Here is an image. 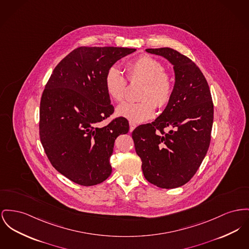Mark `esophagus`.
<instances>
[{
    "instance_id": "obj_1",
    "label": "esophagus",
    "mask_w": 249,
    "mask_h": 249,
    "mask_svg": "<svg viewBox=\"0 0 249 249\" xmlns=\"http://www.w3.org/2000/svg\"><path fill=\"white\" fill-rule=\"evenodd\" d=\"M130 132H132L134 129H135V127H136V124L134 123V122H132V121H130Z\"/></svg>"
}]
</instances>
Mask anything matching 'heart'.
I'll list each match as a JSON object with an SVG mask.
<instances>
[{
	"instance_id": "b5f03b06",
	"label": "heart",
	"mask_w": 249,
	"mask_h": 249,
	"mask_svg": "<svg viewBox=\"0 0 249 249\" xmlns=\"http://www.w3.org/2000/svg\"><path fill=\"white\" fill-rule=\"evenodd\" d=\"M127 78L130 82L144 83L138 98L139 102L126 103L117 107L118 116L133 122H143L153 117L155 109L166 107L174 94V79L164 71L159 60L143 54L127 65ZM104 88L108 96L115 102L121 103L126 98L127 79L116 68L111 67L104 76Z\"/></svg>"
}]
</instances>
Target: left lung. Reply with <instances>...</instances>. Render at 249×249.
<instances>
[{
	"instance_id": "left-lung-1",
	"label": "left lung",
	"mask_w": 249,
	"mask_h": 249,
	"mask_svg": "<svg viewBox=\"0 0 249 249\" xmlns=\"http://www.w3.org/2000/svg\"><path fill=\"white\" fill-rule=\"evenodd\" d=\"M174 67L172 100L153 122L132 136L146 180L165 189L187 183L199 168L211 142L213 103L207 80L187 56L170 48L146 49ZM169 127V132L164 129Z\"/></svg>"
}]
</instances>
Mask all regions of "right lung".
Masks as SVG:
<instances>
[{
    "instance_id": "right-lung-1",
    "label": "right lung",
    "mask_w": 249,
    "mask_h": 249,
    "mask_svg": "<svg viewBox=\"0 0 249 249\" xmlns=\"http://www.w3.org/2000/svg\"><path fill=\"white\" fill-rule=\"evenodd\" d=\"M135 49L79 47L60 61L41 96L39 137L53 166L83 186L104 181L112 173L110 157L119 134L129 132V122L116 117L104 88V76Z\"/></svg>"
}]
</instances>
